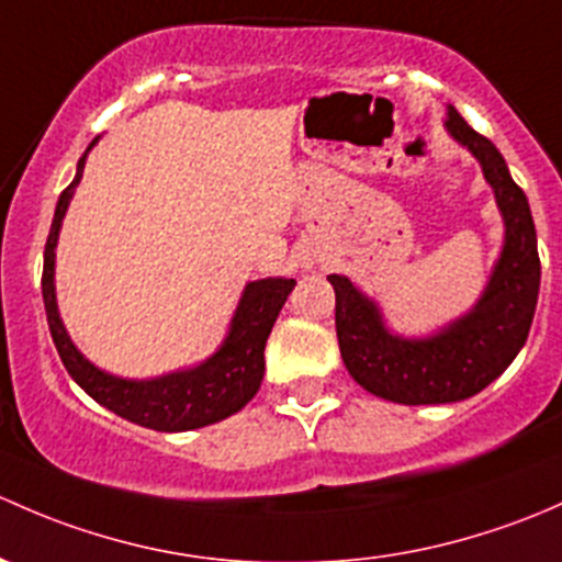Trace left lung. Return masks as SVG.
<instances>
[{
    "label": "left lung",
    "instance_id": "1",
    "mask_svg": "<svg viewBox=\"0 0 562 562\" xmlns=\"http://www.w3.org/2000/svg\"><path fill=\"white\" fill-rule=\"evenodd\" d=\"M443 130L479 161L503 218L501 257L473 308L427 335H403L357 283L327 276L346 370L370 395L403 406L457 403L493 384L528 340L539 303L541 262L528 196L514 183L501 151L452 105Z\"/></svg>",
    "mask_w": 562,
    "mask_h": 562
}]
</instances>
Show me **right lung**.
Masks as SVG:
<instances>
[{"label": "right lung", "mask_w": 562, "mask_h": 562, "mask_svg": "<svg viewBox=\"0 0 562 562\" xmlns=\"http://www.w3.org/2000/svg\"><path fill=\"white\" fill-rule=\"evenodd\" d=\"M97 143L100 137H94L86 154L80 156L72 183L56 202L54 224H50L48 243H45L43 303L56 351H59L67 373L86 395L119 414L121 419L135 422L148 430L183 432L227 419V416L238 414L262 384L265 344H268L270 329L279 319L289 292L294 289V279L276 276V279L248 281L243 286L238 308L229 319L222 346L192 368L172 370V373L154 375V379H124V375H113L97 368L72 344L59 316V303H56V246H59L61 222L67 216L69 200L83 178L86 156Z\"/></svg>", "instance_id": "1"}]
</instances>
